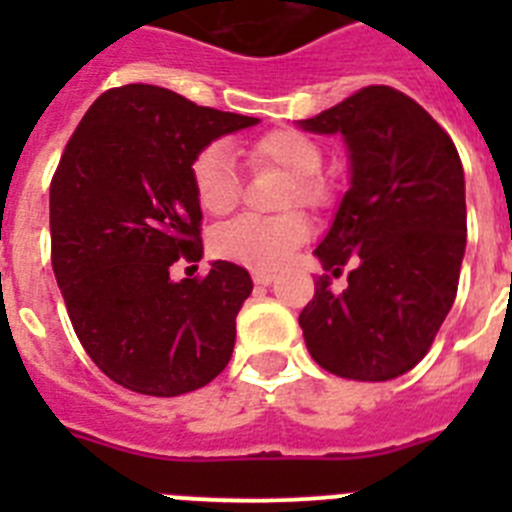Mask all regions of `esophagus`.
Returning <instances> with one entry per match:
<instances>
[{
    "label": "esophagus",
    "instance_id": "obj_1",
    "mask_svg": "<svg viewBox=\"0 0 512 512\" xmlns=\"http://www.w3.org/2000/svg\"><path fill=\"white\" fill-rule=\"evenodd\" d=\"M274 279H277V277H274L271 271H253V282L259 284V287H269Z\"/></svg>",
    "mask_w": 512,
    "mask_h": 512
}]
</instances>
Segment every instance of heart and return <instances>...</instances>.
Listing matches in <instances>:
<instances>
[{
  "mask_svg": "<svg viewBox=\"0 0 512 512\" xmlns=\"http://www.w3.org/2000/svg\"><path fill=\"white\" fill-rule=\"evenodd\" d=\"M248 156L256 166H277L289 176L284 205L320 207L328 200V187L318 176L323 166V151L310 135L300 130H271L248 146ZM192 192L197 205L210 215H225L235 207L241 184L235 174L233 153L225 143H207L189 166ZM310 223L300 212L279 217H235L212 233L215 256L248 269H279L297 246L307 241Z\"/></svg>",
  "mask_w": 512,
  "mask_h": 512,
  "instance_id": "b5f03b06",
  "label": "heart"
}]
</instances>
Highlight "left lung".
Wrapping results in <instances>:
<instances>
[{"label":"left lung","instance_id":"8db88e82","mask_svg":"<svg viewBox=\"0 0 512 512\" xmlns=\"http://www.w3.org/2000/svg\"><path fill=\"white\" fill-rule=\"evenodd\" d=\"M341 135L351 182L330 230L315 248L348 287L315 279L300 312L307 351L325 372L387 382L410 372L431 348L454 305L467 248L464 169L446 130L408 94L366 87L297 122Z\"/></svg>","mask_w":512,"mask_h":512}]
</instances>
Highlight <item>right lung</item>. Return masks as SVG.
I'll list each match as a JSON object with an SVG mask.
<instances>
[{
  "instance_id": "add662e5",
  "label": "right lung",
  "mask_w": 512,
  "mask_h": 512,
  "mask_svg": "<svg viewBox=\"0 0 512 512\" xmlns=\"http://www.w3.org/2000/svg\"><path fill=\"white\" fill-rule=\"evenodd\" d=\"M256 122L128 84L104 92L71 135L51 182L53 274L81 346L112 382L176 397L230 361L248 271L212 261L205 279L174 282L169 269L202 259L192 158Z\"/></svg>"
}]
</instances>
